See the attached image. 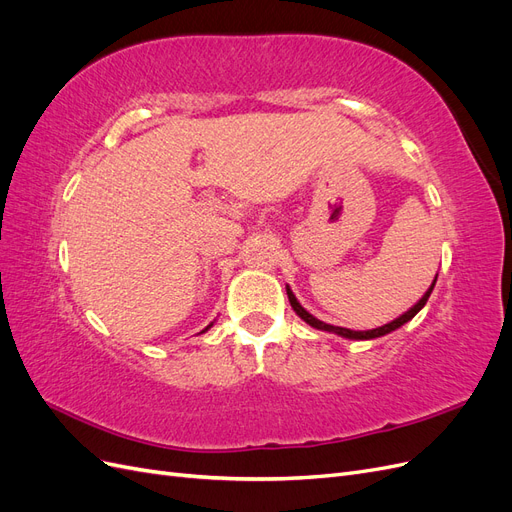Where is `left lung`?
<instances>
[{
    "mask_svg": "<svg viewBox=\"0 0 512 512\" xmlns=\"http://www.w3.org/2000/svg\"><path fill=\"white\" fill-rule=\"evenodd\" d=\"M436 280H438V273H436ZM436 280L431 282V286L427 288V292H425L423 297L418 299V301L408 309V312H404V314H401L399 318L391 320L389 324H384V327L371 329V331H350V329H344V327H333V324L322 322V320H318L316 316L309 314L307 309L297 301V297H294V292L290 290V286H288V284H286V294H288V301H290V305H292L294 312H297V316H299L301 320H305V322L309 324V327H314V329H318V331L335 333V335H339V337H346V339H376V337H382V335H389V333L397 331L399 327H404L406 322H410L418 312H421V309H423V307H425V303H427V299H429V294H431L433 286H436Z\"/></svg>",
    "mask_w": 512,
    "mask_h": 512,
    "instance_id": "1",
    "label": "left lung"
}]
</instances>
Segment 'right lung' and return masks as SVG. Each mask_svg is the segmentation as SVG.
Listing matches in <instances>:
<instances>
[{"instance_id":"add662e5","label":"right lung","mask_w":512,"mask_h":512,"mask_svg":"<svg viewBox=\"0 0 512 512\" xmlns=\"http://www.w3.org/2000/svg\"><path fill=\"white\" fill-rule=\"evenodd\" d=\"M211 327H213V322H211V324H209V327H207V329H205V331H209V329H211ZM205 331H200V333H205Z\"/></svg>"}]
</instances>
